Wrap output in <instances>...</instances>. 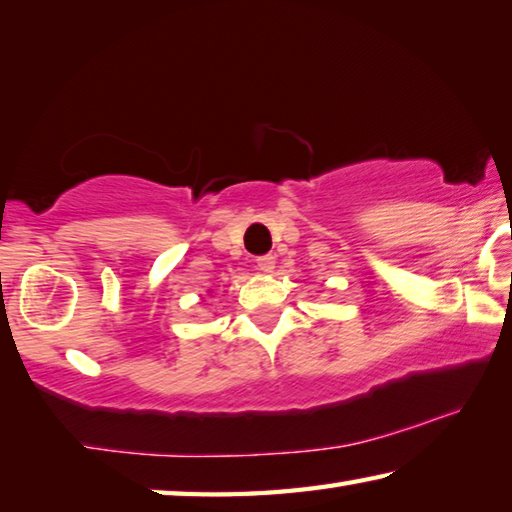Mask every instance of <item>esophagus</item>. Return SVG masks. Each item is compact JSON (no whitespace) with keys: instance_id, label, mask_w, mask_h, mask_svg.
<instances>
[{"instance_id":"1","label":"esophagus","mask_w":512,"mask_h":512,"mask_svg":"<svg viewBox=\"0 0 512 512\" xmlns=\"http://www.w3.org/2000/svg\"><path fill=\"white\" fill-rule=\"evenodd\" d=\"M257 268L262 273H271L275 268V257L273 255H264V257H257Z\"/></svg>"}]
</instances>
